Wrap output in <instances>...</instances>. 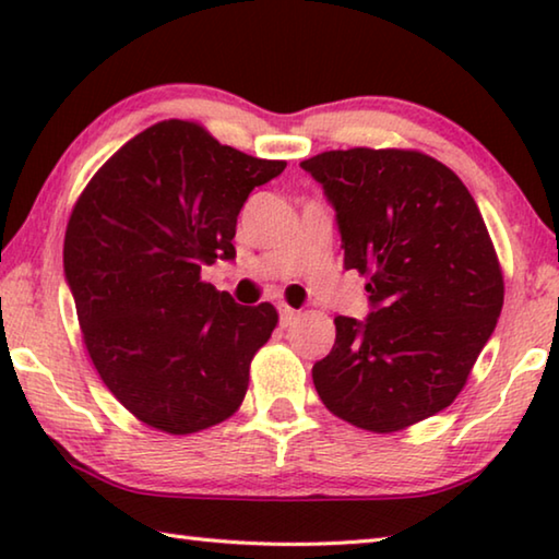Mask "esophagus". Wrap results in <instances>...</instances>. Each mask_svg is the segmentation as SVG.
Instances as JSON below:
<instances>
[{"label":"esophagus","mask_w":559,"mask_h":559,"mask_svg":"<svg viewBox=\"0 0 559 559\" xmlns=\"http://www.w3.org/2000/svg\"><path fill=\"white\" fill-rule=\"evenodd\" d=\"M296 318H298V310H293V308H288V306H278V320H281V328H288V325H293V323H296Z\"/></svg>","instance_id":"obj_1"}]
</instances>
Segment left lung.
I'll list each match as a JSON object with an SVG mask.
<instances>
[{"instance_id": "obj_1", "label": "left lung", "mask_w": 559, "mask_h": 559, "mask_svg": "<svg viewBox=\"0 0 559 559\" xmlns=\"http://www.w3.org/2000/svg\"><path fill=\"white\" fill-rule=\"evenodd\" d=\"M335 210L345 269L367 273L370 313L337 316L313 365L320 400L390 433L456 400L503 308V273L466 185L409 150H330L300 163Z\"/></svg>"}]
</instances>
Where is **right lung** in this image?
<instances>
[{
	"instance_id": "add662e5",
	"label": "right lung",
	"mask_w": 559,
	"mask_h": 559,
	"mask_svg": "<svg viewBox=\"0 0 559 559\" xmlns=\"http://www.w3.org/2000/svg\"><path fill=\"white\" fill-rule=\"evenodd\" d=\"M283 169L197 122L165 120L83 189L66 229V283L100 380L147 427L194 433L243 402L278 313L271 302L239 306L200 273L236 259V216Z\"/></svg>"
}]
</instances>
